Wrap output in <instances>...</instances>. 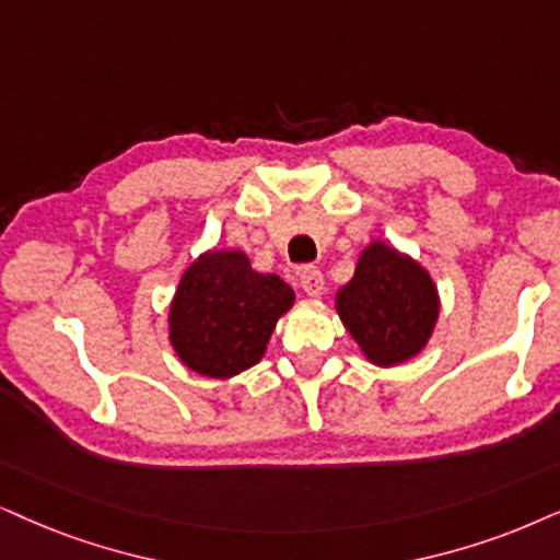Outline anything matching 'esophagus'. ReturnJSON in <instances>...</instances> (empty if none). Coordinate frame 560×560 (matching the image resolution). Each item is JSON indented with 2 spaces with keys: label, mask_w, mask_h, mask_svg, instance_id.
Here are the masks:
<instances>
[{
  "label": "esophagus",
  "mask_w": 560,
  "mask_h": 560,
  "mask_svg": "<svg viewBox=\"0 0 560 560\" xmlns=\"http://www.w3.org/2000/svg\"><path fill=\"white\" fill-rule=\"evenodd\" d=\"M300 287H302V292L307 294V296H320L323 289H325L323 273L317 271L315 266L300 268Z\"/></svg>",
  "instance_id": "esophagus-1"
}]
</instances>
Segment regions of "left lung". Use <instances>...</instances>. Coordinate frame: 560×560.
Returning <instances> with one entry per match:
<instances>
[{"label": "left lung", "mask_w": 560, "mask_h": 560, "mask_svg": "<svg viewBox=\"0 0 560 560\" xmlns=\"http://www.w3.org/2000/svg\"><path fill=\"white\" fill-rule=\"evenodd\" d=\"M439 310L431 273L385 240H372L359 253L351 281L336 292L343 328L374 366H398L419 357L434 336Z\"/></svg>", "instance_id": "left-lung-1"}]
</instances>
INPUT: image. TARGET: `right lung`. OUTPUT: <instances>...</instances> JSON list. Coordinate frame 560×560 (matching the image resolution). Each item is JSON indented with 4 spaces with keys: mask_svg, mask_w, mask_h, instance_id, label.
I'll return each mask as SVG.
<instances>
[{
    "mask_svg": "<svg viewBox=\"0 0 560 560\" xmlns=\"http://www.w3.org/2000/svg\"><path fill=\"white\" fill-rule=\"evenodd\" d=\"M292 304L294 289L276 273L256 271L243 250H203L170 300V346L201 377H237L264 359L276 323Z\"/></svg>",
    "mask_w": 560,
    "mask_h": 560,
    "instance_id": "add662e5",
    "label": "right lung"
}]
</instances>
